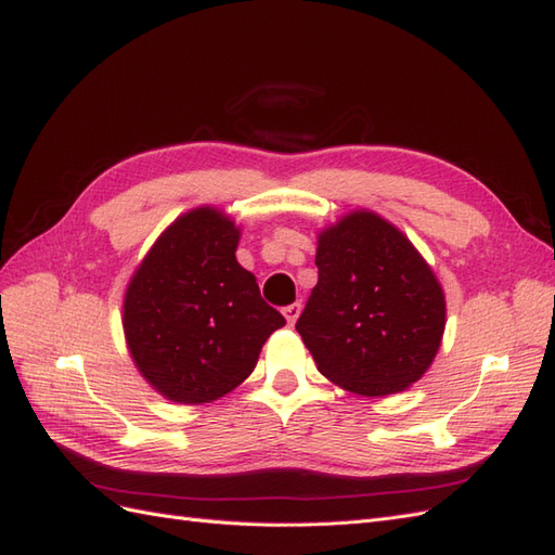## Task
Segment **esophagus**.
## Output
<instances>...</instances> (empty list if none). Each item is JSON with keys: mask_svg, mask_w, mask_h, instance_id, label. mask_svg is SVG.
Masks as SVG:
<instances>
[{"mask_svg": "<svg viewBox=\"0 0 555 555\" xmlns=\"http://www.w3.org/2000/svg\"><path fill=\"white\" fill-rule=\"evenodd\" d=\"M282 312H284V317H287V322L294 326V322H296L298 314H300V304H292V306L284 308Z\"/></svg>", "mask_w": 555, "mask_h": 555, "instance_id": "esophagus-1", "label": "esophagus"}]
</instances>
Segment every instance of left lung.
I'll return each instance as SVG.
<instances>
[{
  "mask_svg": "<svg viewBox=\"0 0 555 555\" xmlns=\"http://www.w3.org/2000/svg\"><path fill=\"white\" fill-rule=\"evenodd\" d=\"M317 284L296 331L319 373L361 396L408 389L438 354L444 294L428 263L375 212L319 236Z\"/></svg>",
  "mask_w": 555,
  "mask_h": 555,
  "instance_id": "1",
  "label": "left lung"
}]
</instances>
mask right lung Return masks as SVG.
Wrapping results in <instances>:
<instances>
[{
    "label": "right lung",
    "instance_id": "obj_1",
    "mask_svg": "<svg viewBox=\"0 0 555 555\" xmlns=\"http://www.w3.org/2000/svg\"><path fill=\"white\" fill-rule=\"evenodd\" d=\"M238 229L212 208L182 215L147 251L125 296V333L143 377L198 405L255 371L284 317L236 261Z\"/></svg>",
    "mask_w": 555,
    "mask_h": 555
}]
</instances>
